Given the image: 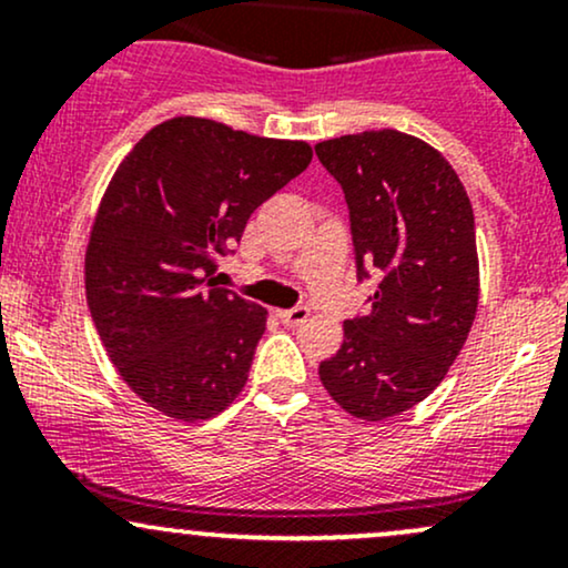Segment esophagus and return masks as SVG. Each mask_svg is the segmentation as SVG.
Segmentation results:
<instances>
[{"label": "esophagus", "mask_w": 568, "mask_h": 568, "mask_svg": "<svg viewBox=\"0 0 568 568\" xmlns=\"http://www.w3.org/2000/svg\"><path fill=\"white\" fill-rule=\"evenodd\" d=\"M277 317L285 325H302L310 317V310L306 306H293V310H277Z\"/></svg>", "instance_id": "esophagus-1"}]
</instances>
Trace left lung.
Segmentation results:
<instances>
[{
	"mask_svg": "<svg viewBox=\"0 0 568 568\" xmlns=\"http://www.w3.org/2000/svg\"><path fill=\"white\" fill-rule=\"evenodd\" d=\"M315 152L347 200L357 277H382L321 382L355 419L382 422L425 400L465 347L480 291L473 205L438 149L400 130Z\"/></svg>",
	"mask_w": 568,
	"mask_h": 568,
	"instance_id": "1",
	"label": "left lung"
}]
</instances>
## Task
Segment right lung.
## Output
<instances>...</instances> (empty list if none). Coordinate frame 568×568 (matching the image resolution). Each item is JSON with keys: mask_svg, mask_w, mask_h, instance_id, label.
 <instances>
[{"mask_svg": "<svg viewBox=\"0 0 568 568\" xmlns=\"http://www.w3.org/2000/svg\"><path fill=\"white\" fill-rule=\"evenodd\" d=\"M312 146L202 116L149 130L98 207L84 291L128 387L171 419L200 422L243 393L264 306L216 288L219 256L251 213L306 171Z\"/></svg>", "mask_w": 568, "mask_h": 568, "instance_id": "right-lung-1", "label": "right lung"}]
</instances>
